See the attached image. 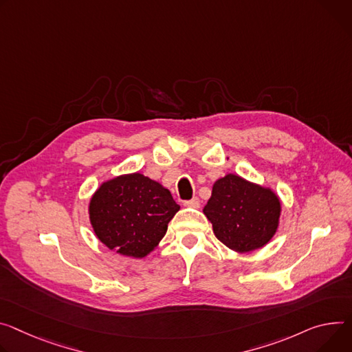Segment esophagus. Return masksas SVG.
<instances>
[{
  "label": "esophagus",
  "instance_id": "esophagus-1",
  "mask_svg": "<svg viewBox=\"0 0 352 352\" xmlns=\"http://www.w3.org/2000/svg\"><path fill=\"white\" fill-rule=\"evenodd\" d=\"M184 206H186V208H199L201 206V202H199V199L198 198H192L190 201H186V202H184Z\"/></svg>",
  "mask_w": 352,
  "mask_h": 352
}]
</instances>
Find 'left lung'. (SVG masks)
<instances>
[{"instance_id": "left-lung-1", "label": "left lung", "mask_w": 352, "mask_h": 352, "mask_svg": "<svg viewBox=\"0 0 352 352\" xmlns=\"http://www.w3.org/2000/svg\"><path fill=\"white\" fill-rule=\"evenodd\" d=\"M282 204L270 186L236 174L214 181L204 213L214 236L236 252H250L271 241L279 228Z\"/></svg>"}]
</instances>
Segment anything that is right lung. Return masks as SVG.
Here are the masks:
<instances>
[{"label":"right lung","mask_w":352,"mask_h":352,"mask_svg":"<svg viewBox=\"0 0 352 352\" xmlns=\"http://www.w3.org/2000/svg\"><path fill=\"white\" fill-rule=\"evenodd\" d=\"M178 210L170 190L140 173L104 181L88 204L97 239L111 251L138 260L163 240Z\"/></svg>","instance_id":"add662e5"}]
</instances>
